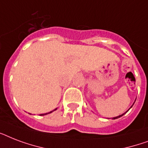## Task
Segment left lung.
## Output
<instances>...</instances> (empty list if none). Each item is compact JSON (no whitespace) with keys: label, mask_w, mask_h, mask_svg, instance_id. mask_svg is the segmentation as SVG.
<instances>
[{"label":"left lung","mask_w":148,"mask_h":148,"mask_svg":"<svg viewBox=\"0 0 148 148\" xmlns=\"http://www.w3.org/2000/svg\"><path fill=\"white\" fill-rule=\"evenodd\" d=\"M131 107H132V106H131ZM126 112H127V111H126ZM126 112H125V113H124V114H121V115H119V116H117V117H113V119H117V118H119V117H122V116H123V115H124V114H126Z\"/></svg>","instance_id":"8db88e82"}]
</instances>
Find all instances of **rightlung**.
<instances>
[{"mask_svg": "<svg viewBox=\"0 0 148 148\" xmlns=\"http://www.w3.org/2000/svg\"><path fill=\"white\" fill-rule=\"evenodd\" d=\"M56 109H57V108H56ZM51 112H52V111H51V112H49V113H46V114H40V115H46V114H50V113H51Z\"/></svg>", "mask_w": 148, "mask_h": 148, "instance_id": "obj_1", "label": "right lung"}]
</instances>
